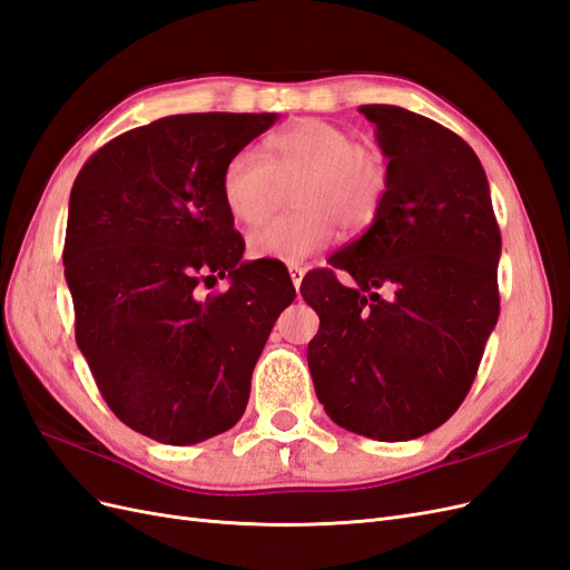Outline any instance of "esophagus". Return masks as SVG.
<instances>
[{"mask_svg": "<svg viewBox=\"0 0 570 570\" xmlns=\"http://www.w3.org/2000/svg\"><path fill=\"white\" fill-rule=\"evenodd\" d=\"M287 271H289V278H292V285H295L299 289L302 281H304V273L306 268L302 264H287Z\"/></svg>", "mask_w": 570, "mask_h": 570, "instance_id": "1", "label": "esophagus"}]
</instances>
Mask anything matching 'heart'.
Here are the masks:
<instances>
[{"instance_id":"b5f03b06","label":"heart","mask_w":570,"mask_h":570,"mask_svg":"<svg viewBox=\"0 0 570 570\" xmlns=\"http://www.w3.org/2000/svg\"><path fill=\"white\" fill-rule=\"evenodd\" d=\"M266 157L243 147L220 176V197L230 216L258 226L271 212L281 185L297 183L295 214L275 218L249 235L254 258L297 264L327 247L344 230H361L375 218L387 189V166L381 151L358 145L337 124L302 118L266 140Z\"/></svg>"}]
</instances>
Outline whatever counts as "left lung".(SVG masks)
I'll use <instances>...</instances> for the list:
<instances>
[{"mask_svg": "<svg viewBox=\"0 0 570 570\" xmlns=\"http://www.w3.org/2000/svg\"><path fill=\"white\" fill-rule=\"evenodd\" d=\"M375 124L387 189L368 230L314 271L302 297L321 318L306 358L325 413L381 442L433 433L461 406L499 318L502 235L475 151L421 114L358 107ZM392 284L383 301L374 289Z\"/></svg>", "mask_w": 570, "mask_h": 570, "instance_id": "8db88e82", "label": "left lung"}]
</instances>
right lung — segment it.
Returning <instances> with one entry per match:
<instances>
[{
    "label": "right lung",
    "instance_id": "obj_1",
    "mask_svg": "<svg viewBox=\"0 0 570 570\" xmlns=\"http://www.w3.org/2000/svg\"><path fill=\"white\" fill-rule=\"evenodd\" d=\"M278 114H183L114 137L78 174L63 266L76 342L109 409L164 444H197L247 409L252 373L295 299L283 264L243 262L220 197L237 149ZM229 275L223 296L196 287Z\"/></svg>",
    "mask_w": 570,
    "mask_h": 570
}]
</instances>
